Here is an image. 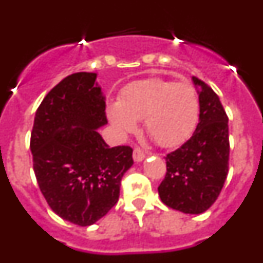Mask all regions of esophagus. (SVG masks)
Returning <instances> with one entry per match:
<instances>
[{"label":"esophagus","instance_id":"1","mask_svg":"<svg viewBox=\"0 0 263 263\" xmlns=\"http://www.w3.org/2000/svg\"><path fill=\"white\" fill-rule=\"evenodd\" d=\"M145 157H146V154H145V152H143L142 148H141V147L134 148L133 158H134V160H136V162H141V160L145 159Z\"/></svg>","mask_w":263,"mask_h":263}]
</instances>
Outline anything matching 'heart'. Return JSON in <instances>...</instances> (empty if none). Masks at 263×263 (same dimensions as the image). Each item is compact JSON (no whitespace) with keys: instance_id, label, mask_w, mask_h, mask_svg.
Instances as JSON below:
<instances>
[{"instance_id":"heart-1","label":"heart","mask_w":263,"mask_h":263,"mask_svg":"<svg viewBox=\"0 0 263 263\" xmlns=\"http://www.w3.org/2000/svg\"><path fill=\"white\" fill-rule=\"evenodd\" d=\"M109 120L120 133L136 129L143 120L146 133L159 146L173 147L191 136L199 117V101L194 88L184 83L146 79L122 90L120 103L108 109Z\"/></svg>"}]
</instances>
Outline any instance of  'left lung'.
<instances>
[{"label":"left lung","instance_id":"8db88e82","mask_svg":"<svg viewBox=\"0 0 263 263\" xmlns=\"http://www.w3.org/2000/svg\"><path fill=\"white\" fill-rule=\"evenodd\" d=\"M200 87V115L195 133L166 155V175L158 187L164 204L184 213H203L217 200L229 168L228 116L215 90L194 78Z\"/></svg>","mask_w":263,"mask_h":263}]
</instances>
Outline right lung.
I'll list each match as a JSON object with an SVG mask.
<instances>
[{"mask_svg":"<svg viewBox=\"0 0 263 263\" xmlns=\"http://www.w3.org/2000/svg\"><path fill=\"white\" fill-rule=\"evenodd\" d=\"M96 73L63 79L38 106L30 138L32 167L51 210L88 227L116 205L121 179L134 163L130 146L109 147L97 127L108 122Z\"/></svg>","mask_w":263,"mask_h":263,"instance_id":"right-lung-1","label":"right lung"}]
</instances>
